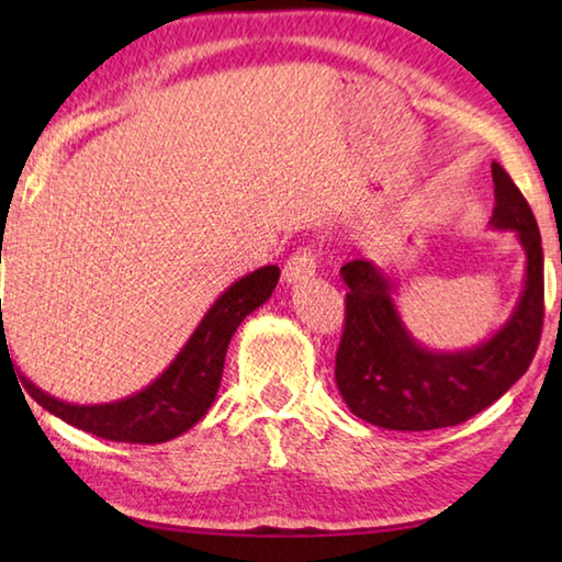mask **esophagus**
I'll return each instance as SVG.
<instances>
[{
  "instance_id": "esophagus-1",
  "label": "esophagus",
  "mask_w": 562,
  "mask_h": 562,
  "mask_svg": "<svg viewBox=\"0 0 562 562\" xmlns=\"http://www.w3.org/2000/svg\"><path fill=\"white\" fill-rule=\"evenodd\" d=\"M314 273H317V258H314L310 250H296L294 256L289 258L286 268H283V281H286L289 286H302V283L310 281Z\"/></svg>"
}]
</instances>
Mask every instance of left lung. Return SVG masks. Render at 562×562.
I'll use <instances>...</instances> for the list:
<instances>
[{"mask_svg":"<svg viewBox=\"0 0 562 562\" xmlns=\"http://www.w3.org/2000/svg\"><path fill=\"white\" fill-rule=\"evenodd\" d=\"M491 173V227L517 233L527 268L509 319L483 342L463 350L425 348L398 314L386 268L363 258L340 268L348 294L335 381L350 412L368 425L398 432L460 425L504 396L532 363L544 317L542 237L509 173L498 164Z\"/></svg>","mask_w":562,"mask_h":562,"instance_id":"obj_1","label":"left lung"}]
</instances>
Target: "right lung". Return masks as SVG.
I'll use <instances>...</instances> for the list:
<instances>
[{"mask_svg": "<svg viewBox=\"0 0 562 562\" xmlns=\"http://www.w3.org/2000/svg\"><path fill=\"white\" fill-rule=\"evenodd\" d=\"M279 266H263L222 291L179 356L171 360V366L156 381L125 398L102 404H71L35 386L27 375L20 379L22 386L43 409L56 414L71 427L104 437V440L137 445L173 440L194 427L212 406L222 381L227 345L233 340L235 329L250 312L268 302L279 283ZM2 352L4 356L10 352L4 327Z\"/></svg>", "mask_w": 562, "mask_h": 562, "instance_id": "right-lung-1", "label": "right lung"}]
</instances>
